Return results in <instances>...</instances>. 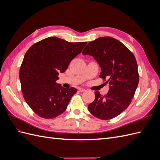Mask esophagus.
Segmentation results:
<instances>
[{
    "label": "esophagus",
    "instance_id": "esophagus-1",
    "mask_svg": "<svg viewBox=\"0 0 160 160\" xmlns=\"http://www.w3.org/2000/svg\"><path fill=\"white\" fill-rule=\"evenodd\" d=\"M79 91L80 92H84V91H86V89H83V88H79Z\"/></svg>",
    "mask_w": 160,
    "mask_h": 160
}]
</instances>
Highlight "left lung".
I'll return each mask as SVG.
<instances>
[{"label": "left lung", "mask_w": 160, "mask_h": 160, "mask_svg": "<svg viewBox=\"0 0 160 160\" xmlns=\"http://www.w3.org/2000/svg\"><path fill=\"white\" fill-rule=\"evenodd\" d=\"M82 54L93 57L101 67L99 77L109 85L104 96L95 92V99L88 105L89 112L103 120L115 118L128 108L138 88L139 73L135 56L122 42L110 37L89 42Z\"/></svg>", "instance_id": "left-lung-1"}]
</instances>
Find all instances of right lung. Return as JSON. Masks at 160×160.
I'll return each instance as SVG.
<instances>
[{
	"mask_svg": "<svg viewBox=\"0 0 160 160\" xmlns=\"http://www.w3.org/2000/svg\"><path fill=\"white\" fill-rule=\"evenodd\" d=\"M86 44L52 37L35 43L27 51L19 71L21 91L27 103L39 117L53 119L66 110L77 90L62 88L56 81Z\"/></svg>",
	"mask_w": 160,
	"mask_h": 160,
	"instance_id": "1",
	"label": "right lung"
}]
</instances>
